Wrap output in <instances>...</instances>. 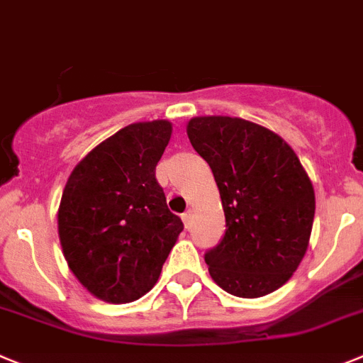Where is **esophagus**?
<instances>
[{"mask_svg": "<svg viewBox=\"0 0 363 363\" xmlns=\"http://www.w3.org/2000/svg\"><path fill=\"white\" fill-rule=\"evenodd\" d=\"M182 222H184L186 230H189V228H191V211H186V213H182Z\"/></svg>", "mask_w": 363, "mask_h": 363, "instance_id": "esophagus-1", "label": "esophagus"}]
</instances>
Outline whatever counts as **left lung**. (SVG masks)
Returning a JSON list of instances; mask_svg holds the SVG:
<instances>
[{
  "instance_id": "1",
  "label": "left lung",
  "mask_w": 363,
  "mask_h": 363,
  "mask_svg": "<svg viewBox=\"0 0 363 363\" xmlns=\"http://www.w3.org/2000/svg\"><path fill=\"white\" fill-rule=\"evenodd\" d=\"M186 132L213 172L226 217V233L204 255L211 279L242 298L273 293L309 246L315 189L306 169L282 137L250 121L194 117Z\"/></svg>"
}]
</instances>
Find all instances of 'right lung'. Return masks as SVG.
<instances>
[{"label": "right lung", "instance_id": "right-lung-1", "mask_svg": "<svg viewBox=\"0 0 363 363\" xmlns=\"http://www.w3.org/2000/svg\"><path fill=\"white\" fill-rule=\"evenodd\" d=\"M172 123L125 126L88 153L63 189L57 230L68 267L97 298L126 303L148 293L184 224L155 179Z\"/></svg>", "mask_w": 363, "mask_h": 363}]
</instances>
